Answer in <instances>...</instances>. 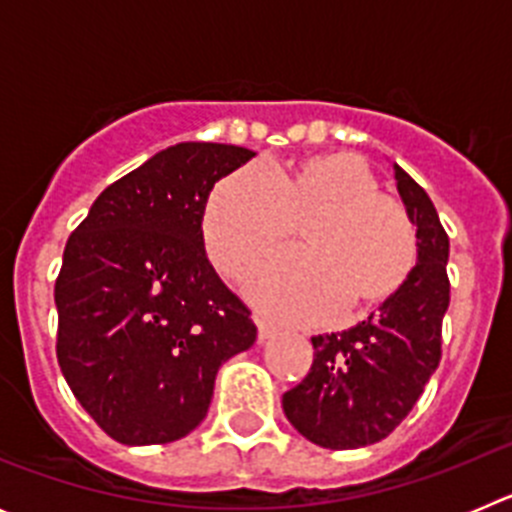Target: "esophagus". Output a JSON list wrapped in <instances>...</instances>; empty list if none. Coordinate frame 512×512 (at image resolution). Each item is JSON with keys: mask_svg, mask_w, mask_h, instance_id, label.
<instances>
[{"mask_svg": "<svg viewBox=\"0 0 512 512\" xmlns=\"http://www.w3.org/2000/svg\"><path fill=\"white\" fill-rule=\"evenodd\" d=\"M256 325H259V341H261V343L269 341V338H274V336H277V333H279L277 325L266 323V320H261V318H256Z\"/></svg>", "mask_w": 512, "mask_h": 512, "instance_id": "1", "label": "esophagus"}]
</instances>
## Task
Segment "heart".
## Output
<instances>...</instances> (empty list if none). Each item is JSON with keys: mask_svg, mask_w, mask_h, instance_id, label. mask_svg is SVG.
Wrapping results in <instances>:
<instances>
[{"mask_svg": "<svg viewBox=\"0 0 512 512\" xmlns=\"http://www.w3.org/2000/svg\"><path fill=\"white\" fill-rule=\"evenodd\" d=\"M295 225L300 253L271 259L246 282L248 297L282 320L320 323L341 307L369 315L400 295L418 264L408 210L379 192L369 164L348 151L233 171L202 212L205 251L228 279L282 246Z\"/></svg>", "mask_w": 512, "mask_h": 512, "instance_id": "1", "label": "heart"}]
</instances>
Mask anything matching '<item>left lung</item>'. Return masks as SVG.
Masks as SVG:
<instances>
[{"label":"left lung","mask_w":512,"mask_h":512,"mask_svg":"<svg viewBox=\"0 0 512 512\" xmlns=\"http://www.w3.org/2000/svg\"><path fill=\"white\" fill-rule=\"evenodd\" d=\"M408 215L418 228V264L390 305L343 333L312 338V366L284 392L289 423L323 449H359L390 436L408 418L441 361L449 310V235L425 189L395 166Z\"/></svg>","instance_id":"1"}]
</instances>
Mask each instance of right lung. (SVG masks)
Listing matches in <instances>:
<instances>
[{"label":"right lung","instance_id":"add662e5","mask_svg":"<svg viewBox=\"0 0 512 512\" xmlns=\"http://www.w3.org/2000/svg\"><path fill=\"white\" fill-rule=\"evenodd\" d=\"M256 156L179 143L94 200L58 271L56 356L81 408L128 446L171 443L210 408L220 364L256 341L251 310L207 261L215 182Z\"/></svg>","mask_w":512,"mask_h":512}]
</instances>
